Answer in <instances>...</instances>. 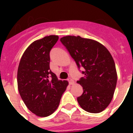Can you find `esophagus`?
I'll use <instances>...</instances> for the list:
<instances>
[{"instance_id": "34e87169", "label": "esophagus", "mask_w": 133, "mask_h": 133, "mask_svg": "<svg viewBox=\"0 0 133 133\" xmlns=\"http://www.w3.org/2000/svg\"><path fill=\"white\" fill-rule=\"evenodd\" d=\"M68 81L70 85H72V84H74V81H73V79H72L71 78H69V79H68Z\"/></svg>"}]
</instances>
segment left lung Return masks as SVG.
<instances>
[{
  "label": "left lung",
  "mask_w": 133,
  "mask_h": 133,
  "mask_svg": "<svg viewBox=\"0 0 133 133\" xmlns=\"http://www.w3.org/2000/svg\"><path fill=\"white\" fill-rule=\"evenodd\" d=\"M78 68H83L78 83L83 92L77 101L84 110L99 113L108 107L117 85L115 64L109 51L96 41L81 36H66L60 39Z\"/></svg>",
  "instance_id": "8db88e82"
}]
</instances>
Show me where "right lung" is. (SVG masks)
Returning <instances> with one entry per match:
<instances>
[{"mask_svg": "<svg viewBox=\"0 0 133 133\" xmlns=\"http://www.w3.org/2000/svg\"><path fill=\"white\" fill-rule=\"evenodd\" d=\"M58 36L50 35L35 41L23 54L18 68V88L30 111L47 117L58 108L68 82L58 80L50 69V52Z\"/></svg>", "mask_w": 133, "mask_h": 133, "instance_id": "right-lung-1", "label": "right lung"}]
</instances>
